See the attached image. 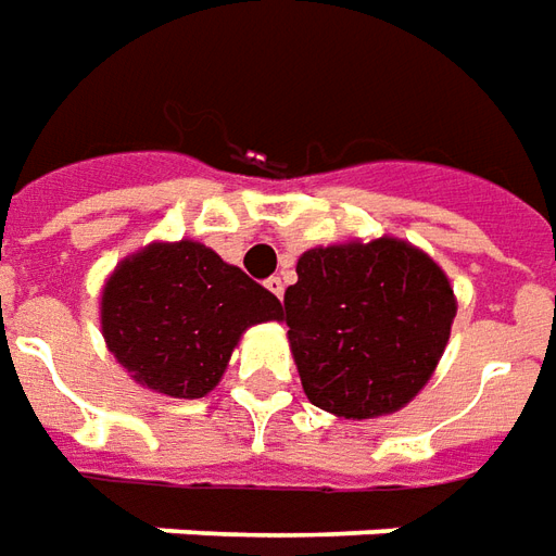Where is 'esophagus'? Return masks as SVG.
I'll return each mask as SVG.
<instances>
[{
    "label": "esophagus",
    "instance_id": "obj_1",
    "mask_svg": "<svg viewBox=\"0 0 556 556\" xmlns=\"http://www.w3.org/2000/svg\"><path fill=\"white\" fill-rule=\"evenodd\" d=\"M266 287H269V293H275L278 299L285 296V281H281V275H271L269 281H266Z\"/></svg>",
    "mask_w": 556,
    "mask_h": 556
}]
</instances>
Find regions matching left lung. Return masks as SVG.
Wrapping results in <instances>:
<instances>
[{"label":"left lung","mask_w":556,"mask_h":556,"mask_svg":"<svg viewBox=\"0 0 556 556\" xmlns=\"http://www.w3.org/2000/svg\"><path fill=\"white\" fill-rule=\"evenodd\" d=\"M281 317L314 407L374 419L404 407L434 374L455 296L434 260L397 239L311 248Z\"/></svg>","instance_id":"left-lung-1"}]
</instances>
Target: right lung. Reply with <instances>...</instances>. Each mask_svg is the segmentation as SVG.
Listing matches in <instances>:
<instances>
[{"label": "right lung", "mask_w": 556, "mask_h": 556, "mask_svg": "<svg viewBox=\"0 0 556 556\" xmlns=\"http://www.w3.org/2000/svg\"><path fill=\"white\" fill-rule=\"evenodd\" d=\"M281 320V302L200 242L149 245L110 275L101 329L137 383L203 397L248 326Z\"/></svg>", "instance_id": "right-lung-1"}]
</instances>
